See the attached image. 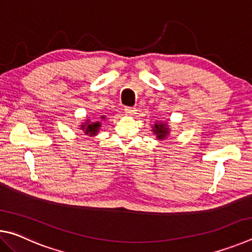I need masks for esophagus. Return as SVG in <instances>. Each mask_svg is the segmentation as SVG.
<instances>
[{"mask_svg":"<svg viewBox=\"0 0 252 252\" xmlns=\"http://www.w3.org/2000/svg\"><path fill=\"white\" fill-rule=\"evenodd\" d=\"M125 111H126V114H129V116H134L136 110L134 108H131V106H126V108L125 109Z\"/></svg>","mask_w":252,"mask_h":252,"instance_id":"1","label":"esophagus"}]
</instances>
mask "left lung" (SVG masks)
<instances>
[{
  "mask_svg": "<svg viewBox=\"0 0 252 252\" xmlns=\"http://www.w3.org/2000/svg\"><path fill=\"white\" fill-rule=\"evenodd\" d=\"M152 129H153L152 131L157 134V138L159 140H164L169 134V127L167 123H163V122L156 123Z\"/></svg>",
  "mask_w": 252,
  "mask_h": 252,
  "instance_id": "1",
  "label": "left lung"
}]
</instances>
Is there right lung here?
I'll return each instance as SVG.
<instances>
[{
	"label": "right lung",
	"instance_id": "1",
	"mask_svg": "<svg viewBox=\"0 0 252 252\" xmlns=\"http://www.w3.org/2000/svg\"><path fill=\"white\" fill-rule=\"evenodd\" d=\"M99 119V118H96ZM102 120H104V116H101ZM100 126H101V122L100 121H95V122H91L90 120H87L85 123H83L82 126H81V129L84 131L85 134L93 136V135H96L97 132L100 130Z\"/></svg>",
	"mask_w": 252,
	"mask_h": 252
}]
</instances>
